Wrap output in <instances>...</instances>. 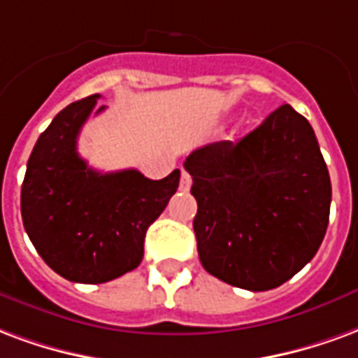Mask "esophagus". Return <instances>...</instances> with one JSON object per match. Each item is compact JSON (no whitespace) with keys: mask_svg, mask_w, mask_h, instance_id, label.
I'll return each mask as SVG.
<instances>
[{"mask_svg":"<svg viewBox=\"0 0 358 358\" xmlns=\"http://www.w3.org/2000/svg\"><path fill=\"white\" fill-rule=\"evenodd\" d=\"M190 185H192V179H190V176L187 173V171H182L181 173V182H179V189L182 190V192H187V190L190 189Z\"/></svg>","mask_w":358,"mask_h":358,"instance_id":"1","label":"esophagus"}]
</instances>
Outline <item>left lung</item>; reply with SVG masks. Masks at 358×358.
Wrapping results in <instances>:
<instances>
[{
	"instance_id": "1",
	"label": "left lung",
	"mask_w": 358,
	"mask_h": 358,
	"mask_svg": "<svg viewBox=\"0 0 358 358\" xmlns=\"http://www.w3.org/2000/svg\"><path fill=\"white\" fill-rule=\"evenodd\" d=\"M185 169L198 202V257L210 275L265 292L315 257L328 227L332 185L311 124L289 104L238 143L196 148Z\"/></svg>"
}]
</instances>
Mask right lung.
Returning a JSON list of instances; mask_svg holds the SVG:
<instances>
[{
  "label": "right lung",
  "instance_id": "obj_1",
  "mask_svg": "<svg viewBox=\"0 0 358 358\" xmlns=\"http://www.w3.org/2000/svg\"><path fill=\"white\" fill-rule=\"evenodd\" d=\"M101 95L69 104L36 143L20 190L22 223L41 259L70 282L103 284L139 267L145 234L179 187L137 169L101 173L78 154V135ZM101 106L95 114L103 112Z\"/></svg>",
  "mask_w": 358,
  "mask_h": 358
}]
</instances>
